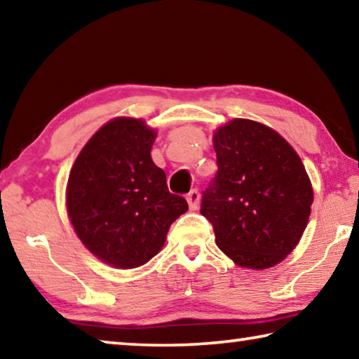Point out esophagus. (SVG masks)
Wrapping results in <instances>:
<instances>
[{"label":"esophagus","mask_w":359,"mask_h":359,"mask_svg":"<svg viewBox=\"0 0 359 359\" xmlns=\"http://www.w3.org/2000/svg\"><path fill=\"white\" fill-rule=\"evenodd\" d=\"M187 201H188V205H190L191 210H196L199 208V191L191 190L187 194Z\"/></svg>","instance_id":"obj_1"}]
</instances>
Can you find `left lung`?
I'll return each instance as SVG.
<instances>
[{"label":"left lung","instance_id":"left-lung-1","mask_svg":"<svg viewBox=\"0 0 359 359\" xmlns=\"http://www.w3.org/2000/svg\"><path fill=\"white\" fill-rule=\"evenodd\" d=\"M218 171L203 191L201 214L236 264L266 269L293 250L311 215L313 191L285 139L257 121L236 118L214 136Z\"/></svg>","mask_w":359,"mask_h":359}]
</instances>
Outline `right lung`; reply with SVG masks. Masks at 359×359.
Segmentation results:
<instances>
[{
	"mask_svg": "<svg viewBox=\"0 0 359 359\" xmlns=\"http://www.w3.org/2000/svg\"><path fill=\"white\" fill-rule=\"evenodd\" d=\"M154 141L142 120L115 118L95 133L69 174L66 204L79 239L121 269L154 258L172 222L188 210L151 161Z\"/></svg>",
	"mask_w": 359,
	"mask_h": 359,
	"instance_id": "right-lung-1",
	"label": "right lung"
}]
</instances>
